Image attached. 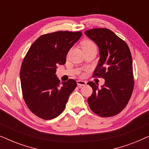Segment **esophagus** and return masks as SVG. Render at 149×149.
Here are the masks:
<instances>
[{
	"label": "esophagus",
	"mask_w": 149,
	"mask_h": 149,
	"mask_svg": "<svg viewBox=\"0 0 149 149\" xmlns=\"http://www.w3.org/2000/svg\"><path fill=\"white\" fill-rule=\"evenodd\" d=\"M77 85H78L79 87L84 86V85H86V83H87L86 82H85V81H81V80L77 81Z\"/></svg>",
	"instance_id": "34e87169"
}]
</instances>
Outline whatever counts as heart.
Instances as JSON below:
<instances>
[{
  "instance_id": "heart-1",
  "label": "heart",
  "mask_w": 149,
  "mask_h": 149,
  "mask_svg": "<svg viewBox=\"0 0 149 149\" xmlns=\"http://www.w3.org/2000/svg\"><path fill=\"white\" fill-rule=\"evenodd\" d=\"M82 45L83 49H84V48L88 47L95 45L93 44V42L90 41V40H85V41H83L82 42V45Z\"/></svg>"
}]
</instances>
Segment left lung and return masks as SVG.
Segmentation results:
<instances>
[{
	"label": "left lung",
	"instance_id": "8db88e82",
	"mask_svg": "<svg viewBox=\"0 0 149 149\" xmlns=\"http://www.w3.org/2000/svg\"><path fill=\"white\" fill-rule=\"evenodd\" d=\"M85 34L98 47L100 56L93 76L105 79L101 88L98 83H87L93 89L89 106L100 117H112L123 111L133 91L131 52L127 43L107 28H94Z\"/></svg>",
	"mask_w": 149,
	"mask_h": 149
}]
</instances>
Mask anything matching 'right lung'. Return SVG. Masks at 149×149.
I'll list each match as a JSON object with an SVG mask.
<instances>
[{"instance_id":"obj_1","label":"right lung","mask_w":149,"mask_h":149,"mask_svg":"<svg viewBox=\"0 0 149 149\" xmlns=\"http://www.w3.org/2000/svg\"><path fill=\"white\" fill-rule=\"evenodd\" d=\"M81 36V32L68 31L44 34L26 55L19 75L22 94L28 109L38 117L48 120L60 115L76 88L74 79L60 83L56 72L58 64H65L67 54Z\"/></svg>"}]
</instances>
